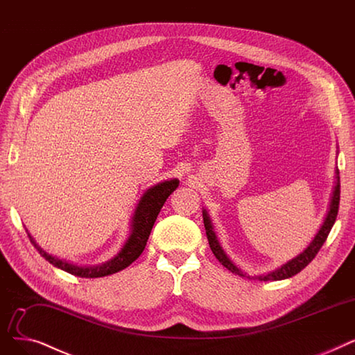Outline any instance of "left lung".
<instances>
[{
    "label": "left lung",
    "instance_id": "obj_1",
    "mask_svg": "<svg viewBox=\"0 0 355 355\" xmlns=\"http://www.w3.org/2000/svg\"><path fill=\"white\" fill-rule=\"evenodd\" d=\"M338 153V151H336ZM338 207H340V172L338 167L335 166V180H334V188L331 192V198H329V204H328V211L325 214L324 223L320 224L318 232L315 234V237L311 240V243L308 244V247L303 250L300 254H297L296 257H293L292 260L286 261L284 264H282L280 267H277L273 272H268L266 275H259V276H248L245 272L235 264L228 256L227 252L224 251V248L221 247L218 241L216 234L214 231V225L209 218V214L207 209H202V216H204V225H205V231H207V237L209 241V247L214 252V256L218 259V261L221 263L224 267H227L230 272L239 275V276H247V277H252V279H259V280H283V279H289L295 275H297L300 270L305 268L318 254V251L320 250V247L324 245L328 234L331 231V228L334 227V223L336 219V214H338Z\"/></svg>",
    "mask_w": 355,
    "mask_h": 355
}]
</instances>
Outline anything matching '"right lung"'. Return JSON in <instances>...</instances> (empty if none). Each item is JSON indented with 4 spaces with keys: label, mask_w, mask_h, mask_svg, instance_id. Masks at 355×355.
Masks as SVG:
<instances>
[{
    "label": "right lung",
    "mask_w": 355,
    "mask_h": 355,
    "mask_svg": "<svg viewBox=\"0 0 355 355\" xmlns=\"http://www.w3.org/2000/svg\"><path fill=\"white\" fill-rule=\"evenodd\" d=\"M179 187V180L175 179H168L159 182L153 187H150L144 193L140 196L139 204L134 209V214L131 216L130 221V232L128 237L124 241L123 247L118 250L116 254L110 259L108 261L103 264H96V266H79L76 263L66 261L63 259H59L56 256L49 254L47 251H44L36 240L31 237V234L26 228L28 239L31 244L37 248V251L44 257L50 264H53L55 267L63 270V272L71 273L78 277H88V279H95V277H104L114 275L120 270H124L128 267L132 261H136L147 244L148 235L151 232V228H153L157 215L164 205L166 199L172 195L173 191Z\"/></svg>",
    "instance_id": "obj_1"
}]
</instances>
